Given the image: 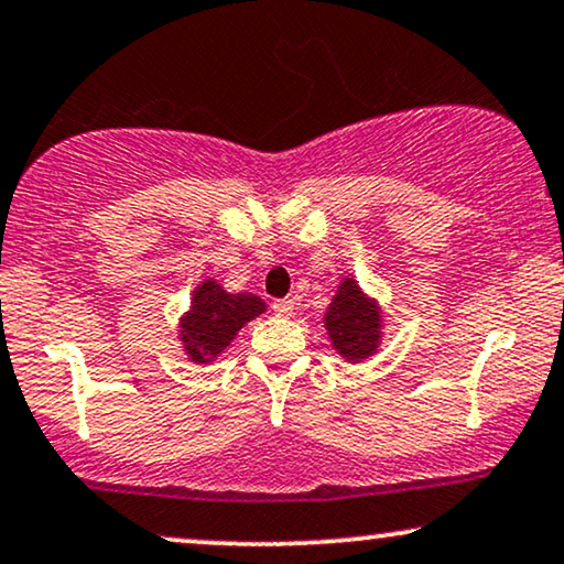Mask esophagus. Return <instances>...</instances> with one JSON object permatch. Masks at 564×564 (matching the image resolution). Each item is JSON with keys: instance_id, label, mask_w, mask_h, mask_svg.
<instances>
[{"instance_id": "1", "label": "esophagus", "mask_w": 564, "mask_h": 564, "mask_svg": "<svg viewBox=\"0 0 564 564\" xmlns=\"http://www.w3.org/2000/svg\"><path fill=\"white\" fill-rule=\"evenodd\" d=\"M272 311L276 313V316L288 318V316H292V313H295V300H290V297L274 300V303H272Z\"/></svg>"}]
</instances>
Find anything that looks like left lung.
<instances>
[{
    "instance_id": "obj_1",
    "label": "left lung",
    "mask_w": 564,
    "mask_h": 564,
    "mask_svg": "<svg viewBox=\"0 0 564 564\" xmlns=\"http://www.w3.org/2000/svg\"><path fill=\"white\" fill-rule=\"evenodd\" d=\"M326 328L336 352L347 360L360 362L376 352L380 339V313L357 288L355 280H345L336 290L332 308L326 313Z\"/></svg>"
}]
</instances>
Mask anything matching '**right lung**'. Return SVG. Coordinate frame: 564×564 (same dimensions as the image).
Listing matches in <instances>:
<instances>
[{"instance_id": "1", "label": "right lung", "mask_w": 564, "mask_h": 564, "mask_svg": "<svg viewBox=\"0 0 564 564\" xmlns=\"http://www.w3.org/2000/svg\"><path fill=\"white\" fill-rule=\"evenodd\" d=\"M264 311V300L251 292L230 295L217 282H202L194 292L192 311L181 321V339L194 362H209L236 339L243 324Z\"/></svg>"}]
</instances>
